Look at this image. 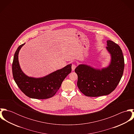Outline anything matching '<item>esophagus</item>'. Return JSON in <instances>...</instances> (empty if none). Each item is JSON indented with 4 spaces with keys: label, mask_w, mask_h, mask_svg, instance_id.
<instances>
[{
    "label": "esophagus",
    "mask_w": 134,
    "mask_h": 134,
    "mask_svg": "<svg viewBox=\"0 0 134 134\" xmlns=\"http://www.w3.org/2000/svg\"><path fill=\"white\" fill-rule=\"evenodd\" d=\"M76 68V65L74 63H73L72 65V71H74V70L75 69V68Z\"/></svg>",
    "instance_id": "34e87169"
}]
</instances>
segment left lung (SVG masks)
<instances>
[{
  "mask_svg": "<svg viewBox=\"0 0 134 134\" xmlns=\"http://www.w3.org/2000/svg\"><path fill=\"white\" fill-rule=\"evenodd\" d=\"M107 43L106 48L111 56L108 67L100 70L80 64L75 70L78 76V89L87 96L109 94L116 88L123 75L124 59L122 51L114 42L108 40Z\"/></svg>",
  "mask_w": 134,
  "mask_h": 134,
  "instance_id": "obj_1",
  "label": "left lung"
}]
</instances>
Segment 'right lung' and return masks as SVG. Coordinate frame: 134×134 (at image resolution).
<instances>
[{
    "label": "right lung",
    "mask_w": 134,
    "mask_h": 134,
    "mask_svg": "<svg viewBox=\"0 0 134 134\" xmlns=\"http://www.w3.org/2000/svg\"><path fill=\"white\" fill-rule=\"evenodd\" d=\"M20 45L16 51L12 63V74L20 90L28 97L36 99H47L54 96L65 78L72 71V64L57 70L46 76L35 78L26 76L19 66L18 55Z\"/></svg>",
    "instance_id": "obj_1"
}]
</instances>
